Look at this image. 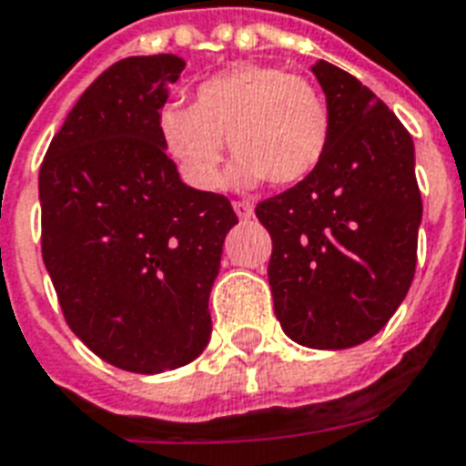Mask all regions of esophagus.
I'll return each mask as SVG.
<instances>
[{"instance_id": "34e87169", "label": "esophagus", "mask_w": 466, "mask_h": 466, "mask_svg": "<svg viewBox=\"0 0 466 466\" xmlns=\"http://www.w3.org/2000/svg\"><path fill=\"white\" fill-rule=\"evenodd\" d=\"M233 211H236L238 218H243V221L252 216V207L248 201H233Z\"/></svg>"}]
</instances>
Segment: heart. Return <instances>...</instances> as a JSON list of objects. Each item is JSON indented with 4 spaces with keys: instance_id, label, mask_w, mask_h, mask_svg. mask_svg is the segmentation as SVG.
<instances>
[{
    "instance_id": "heart-1",
    "label": "heart",
    "mask_w": 466,
    "mask_h": 466,
    "mask_svg": "<svg viewBox=\"0 0 466 466\" xmlns=\"http://www.w3.org/2000/svg\"><path fill=\"white\" fill-rule=\"evenodd\" d=\"M330 111L311 82L282 67L230 65L207 77L194 104L162 106L157 133L167 155L197 189L223 182V138L233 157L230 182L255 187L269 179L294 187L311 177L330 146Z\"/></svg>"
}]
</instances>
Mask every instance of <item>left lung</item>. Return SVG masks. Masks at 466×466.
<instances>
[{"mask_svg": "<svg viewBox=\"0 0 466 466\" xmlns=\"http://www.w3.org/2000/svg\"><path fill=\"white\" fill-rule=\"evenodd\" d=\"M311 72L330 111L328 153L255 214L272 236L282 330L304 348L345 350L380 333L409 294L423 201L413 138L394 111L326 60Z\"/></svg>", "mask_w": 466, "mask_h": 466, "instance_id": "left-lung-1", "label": "left lung"}]
</instances>
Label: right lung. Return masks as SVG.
I'll return each instance as SVG.
<instances>
[{
    "label": "right lung",
    "mask_w": 466,
    "mask_h": 466,
    "mask_svg": "<svg viewBox=\"0 0 466 466\" xmlns=\"http://www.w3.org/2000/svg\"><path fill=\"white\" fill-rule=\"evenodd\" d=\"M179 56L104 70L65 118L38 175L43 262L72 333L136 374L184 367L211 338L208 294L230 201L179 179L157 133Z\"/></svg>",
    "instance_id": "obj_1"
}]
</instances>
